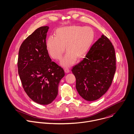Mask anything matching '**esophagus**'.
<instances>
[{
	"label": "esophagus",
	"mask_w": 134,
	"mask_h": 134,
	"mask_svg": "<svg viewBox=\"0 0 134 134\" xmlns=\"http://www.w3.org/2000/svg\"><path fill=\"white\" fill-rule=\"evenodd\" d=\"M64 72L66 73H68L70 72V69L69 68H65L64 69Z\"/></svg>",
	"instance_id": "34e87169"
}]
</instances>
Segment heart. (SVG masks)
Listing matches in <instances>:
<instances>
[{
  "label": "heart",
  "mask_w": 134,
  "mask_h": 134,
  "mask_svg": "<svg viewBox=\"0 0 134 134\" xmlns=\"http://www.w3.org/2000/svg\"><path fill=\"white\" fill-rule=\"evenodd\" d=\"M95 38L94 32L90 27L71 25L61 27L55 32V36L46 40V47L49 55L55 60L65 57L61 64L64 67L73 65L76 60L83 58L90 51Z\"/></svg>",
  "instance_id": "1"
}]
</instances>
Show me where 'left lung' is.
<instances>
[{
	"instance_id": "left-lung-1",
	"label": "left lung",
	"mask_w": 134,
	"mask_h": 134,
	"mask_svg": "<svg viewBox=\"0 0 134 134\" xmlns=\"http://www.w3.org/2000/svg\"><path fill=\"white\" fill-rule=\"evenodd\" d=\"M86 57L72 72L77 92L91 101L102 97L111 85L116 69L115 51L110 40L102 34Z\"/></svg>"
}]
</instances>
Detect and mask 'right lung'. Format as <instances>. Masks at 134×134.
<instances>
[{
    "label": "right lung",
    "mask_w": 134,
    "mask_h": 134,
    "mask_svg": "<svg viewBox=\"0 0 134 134\" xmlns=\"http://www.w3.org/2000/svg\"><path fill=\"white\" fill-rule=\"evenodd\" d=\"M47 26L36 29L22 43L18 53V71L23 87L34 102L46 105L58 93L63 69L52 62L46 44Z\"/></svg>",
    "instance_id": "add662e5"
}]
</instances>
